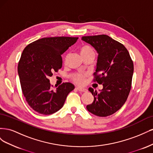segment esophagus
I'll list each match as a JSON object with an SVG mask.
<instances>
[{"label": "esophagus", "instance_id": "obj_1", "mask_svg": "<svg viewBox=\"0 0 153 153\" xmlns=\"http://www.w3.org/2000/svg\"><path fill=\"white\" fill-rule=\"evenodd\" d=\"M76 89L80 92H86L87 91L86 89H85V88H82V87H76Z\"/></svg>", "mask_w": 153, "mask_h": 153}]
</instances>
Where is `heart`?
Masks as SVG:
<instances>
[{"label": "heart", "mask_w": 153, "mask_h": 153, "mask_svg": "<svg viewBox=\"0 0 153 153\" xmlns=\"http://www.w3.org/2000/svg\"><path fill=\"white\" fill-rule=\"evenodd\" d=\"M80 53L82 57L87 54L94 53V50L89 45H83L82 47H81V48H80ZM85 76H86V75L84 73H77L75 76H74L73 80L75 82L78 83V84H82Z\"/></svg>", "instance_id": "obj_1"}]
</instances>
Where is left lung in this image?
<instances>
[{"label": "left lung", "mask_w": 153, "mask_h": 153, "mask_svg": "<svg viewBox=\"0 0 153 153\" xmlns=\"http://www.w3.org/2000/svg\"><path fill=\"white\" fill-rule=\"evenodd\" d=\"M82 40L90 44L98 54L94 81L103 85L100 92L89 88L94 101L86 108L97 116H108L121 108L128 98L133 61L124 46L107 35L83 36Z\"/></svg>", "instance_id": "1"}]
</instances>
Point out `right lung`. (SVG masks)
I'll return each instance as SVG.
<instances>
[{
  "mask_svg": "<svg viewBox=\"0 0 153 153\" xmlns=\"http://www.w3.org/2000/svg\"><path fill=\"white\" fill-rule=\"evenodd\" d=\"M78 39L44 38L31 43L23 51L18 66L22 90L29 106L38 113L50 115L57 112L75 89L73 84L66 82L52 89L48 78L62 68L61 55Z\"/></svg>",
  "mask_w": 153,
  "mask_h": 153,
  "instance_id": "right-lung-1",
  "label": "right lung"
}]
</instances>
